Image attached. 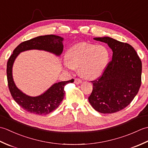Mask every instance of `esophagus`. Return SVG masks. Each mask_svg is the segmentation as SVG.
<instances>
[{
    "mask_svg": "<svg viewBox=\"0 0 148 148\" xmlns=\"http://www.w3.org/2000/svg\"><path fill=\"white\" fill-rule=\"evenodd\" d=\"M81 82H82V81H81V79H80L79 78H76V79H74V83H76V84H79Z\"/></svg>",
    "mask_w": 148,
    "mask_h": 148,
    "instance_id": "esophagus-1",
    "label": "esophagus"
}]
</instances>
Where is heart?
<instances>
[{"mask_svg": "<svg viewBox=\"0 0 148 148\" xmlns=\"http://www.w3.org/2000/svg\"><path fill=\"white\" fill-rule=\"evenodd\" d=\"M67 60L64 63L66 68L74 70L79 67L82 76L91 79L99 76L104 70L108 52L103 46L81 42L69 49Z\"/></svg>", "mask_w": 148, "mask_h": 148, "instance_id": "heart-1", "label": "heart"}]
</instances>
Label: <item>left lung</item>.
<instances>
[{"instance_id":"8db88e82","label":"left lung","mask_w":148,"mask_h":148,"mask_svg":"<svg viewBox=\"0 0 148 148\" xmlns=\"http://www.w3.org/2000/svg\"><path fill=\"white\" fill-rule=\"evenodd\" d=\"M94 39L108 44L113 53L101 76L92 81L93 90L88 101L97 111L111 114L126 108L139 92L142 62L129 44L109 37Z\"/></svg>"}]
</instances>
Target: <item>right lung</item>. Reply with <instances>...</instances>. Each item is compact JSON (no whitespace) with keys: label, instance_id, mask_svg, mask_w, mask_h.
I'll return each mask as SVG.
<instances>
[{"label":"right lung","instance_id":"obj_1","mask_svg":"<svg viewBox=\"0 0 148 148\" xmlns=\"http://www.w3.org/2000/svg\"><path fill=\"white\" fill-rule=\"evenodd\" d=\"M63 38L55 35L39 36L20 43L9 58L7 63V79L11 96L18 104L24 110L32 114L46 115L51 112L60 104L65 95L64 87L74 79L55 83L45 93L38 97H29L17 88L12 79V67L15 58L20 52L29 49H42L60 55L64 45Z\"/></svg>","mask_w":148,"mask_h":148}]
</instances>
